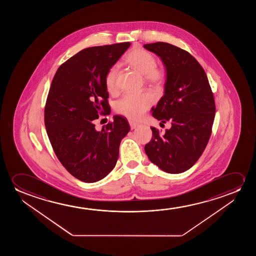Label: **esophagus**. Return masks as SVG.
<instances>
[{
  "label": "esophagus",
  "mask_w": 256,
  "mask_h": 256,
  "mask_svg": "<svg viewBox=\"0 0 256 256\" xmlns=\"http://www.w3.org/2000/svg\"><path fill=\"white\" fill-rule=\"evenodd\" d=\"M130 128H131V130H134L136 128L139 126L137 123L133 122H130Z\"/></svg>",
  "instance_id": "34e87169"
}]
</instances>
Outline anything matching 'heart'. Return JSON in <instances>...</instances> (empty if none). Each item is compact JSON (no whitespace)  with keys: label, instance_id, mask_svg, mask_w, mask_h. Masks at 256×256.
Returning a JSON list of instances; mask_svg holds the SVG:
<instances>
[{"label":"heart","instance_id":"obj_1","mask_svg":"<svg viewBox=\"0 0 256 256\" xmlns=\"http://www.w3.org/2000/svg\"><path fill=\"white\" fill-rule=\"evenodd\" d=\"M125 63L137 72L144 75L146 80L151 84H160L164 81V70L156 67L158 62L154 55L146 50L142 48L132 50L125 58ZM117 72L118 68L114 66L106 75V88L110 94H114L117 91ZM154 102V95L150 92L128 94L117 102L116 110L128 119L137 120L142 118Z\"/></svg>","mask_w":256,"mask_h":256}]
</instances>
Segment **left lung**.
<instances>
[{"label": "left lung", "instance_id": "1", "mask_svg": "<svg viewBox=\"0 0 256 256\" xmlns=\"http://www.w3.org/2000/svg\"><path fill=\"white\" fill-rule=\"evenodd\" d=\"M144 47L160 56L166 68L164 94L152 116L172 123L164 134L152 126V138L144 150L162 170L182 173L195 164L210 139L216 110L214 94L203 67L188 52L164 42Z\"/></svg>", "mask_w": 256, "mask_h": 256}]
</instances>
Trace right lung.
<instances>
[{
	"mask_svg": "<svg viewBox=\"0 0 256 256\" xmlns=\"http://www.w3.org/2000/svg\"><path fill=\"white\" fill-rule=\"evenodd\" d=\"M130 42L82 50L60 66L44 108V124L53 150L67 172L82 182H94L116 167L120 142L130 132L122 116L95 130L94 120L109 114L105 84L109 69Z\"/></svg>",
	"mask_w": 256,
	"mask_h": 256,
	"instance_id": "add662e5",
	"label": "right lung"
}]
</instances>
